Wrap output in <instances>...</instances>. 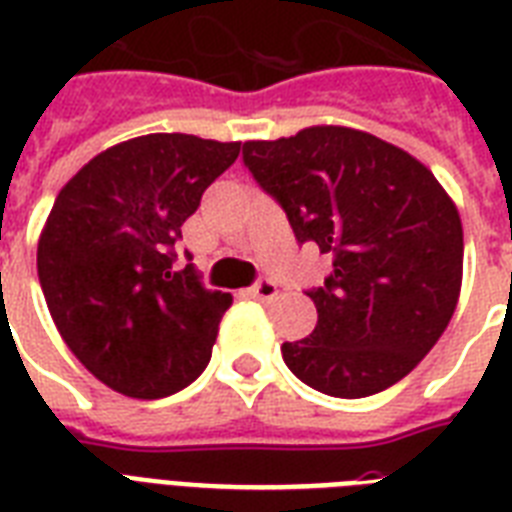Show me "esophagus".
I'll return each mask as SVG.
<instances>
[{
	"instance_id": "esophagus-1",
	"label": "esophagus",
	"mask_w": 512,
	"mask_h": 512,
	"mask_svg": "<svg viewBox=\"0 0 512 512\" xmlns=\"http://www.w3.org/2000/svg\"><path fill=\"white\" fill-rule=\"evenodd\" d=\"M252 297L263 300V303H271V300H276V297H279V287H276L271 279H260L255 287H252Z\"/></svg>"
}]
</instances>
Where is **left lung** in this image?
<instances>
[{
  "label": "left lung",
  "mask_w": 512,
  "mask_h": 512,
  "mask_svg": "<svg viewBox=\"0 0 512 512\" xmlns=\"http://www.w3.org/2000/svg\"><path fill=\"white\" fill-rule=\"evenodd\" d=\"M244 164L297 241L332 255L313 335L281 356L311 388L364 398L396 385L444 335L462 289V220L436 175L364 130L316 124L247 140Z\"/></svg>",
  "instance_id": "1"
}]
</instances>
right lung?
I'll list each match as a JSON object with an SVG mask.
<instances>
[{
	"instance_id": "add662e5",
	"label": "right lung",
	"mask_w": 512,
	"mask_h": 512,
	"mask_svg": "<svg viewBox=\"0 0 512 512\" xmlns=\"http://www.w3.org/2000/svg\"><path fill=\"white\" fill-rule=\"evenodd\" d=\"M241 143L154 132L84 164L36 244L50 316L87 372L130 398H164L209 364L231 292L177 271L175 241Z\"/></svg>"
}]
</instances>
